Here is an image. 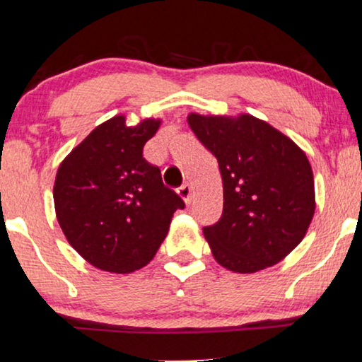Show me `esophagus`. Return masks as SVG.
Here are the masks:
<instances>
[{"instance_id":"obj_1","label":"esophagus","mask_w":362,"mask_h":362,"mask_svg":"<svg viewBox=\"0 0 362 362\" xmlns=\"http://www.w3.org/2000/svg\"><path fill=\"white\" fill-rule=\"evenodd\" d=\"M177 194L184 199L187 205H190V202H192V185L190 184H184L182 187H178Z\"/></svg>"}]
</instances>
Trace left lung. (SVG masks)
Returning a JSON list of instances; mask_svg holds the SVG:
<instances>
[{
  "label": "left lung",
  "mask_w": 362,
  "mask_h": 362,
  "mask_svg": "<svg viewBox=\"0 0 362 362\" xmlns=\"http://www.w3.org/2000/svg\"><path fill=\"white\" fill-rule=\"evenodd\" d=\"M189 125L218 162L223 214L204 235L214 258L235 273L281 262L315 215V180L305 152L264 120L190 114Z\"/></svg>",
  "instance_id": "1"
}]
</instances>
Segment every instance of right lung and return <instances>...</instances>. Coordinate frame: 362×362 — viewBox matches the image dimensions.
<instances>
[{
  "instance_id": "obj_1",
  "label": "right lung",
  "mask_w": 362,
  "mask_h": 362,
  "mask_svg": "<svg viewBox=\"0 0 362 362\" xmlns=\"http://www.w3.org/2000/svg\"><path fill=\"white\" fill-rule=\"evenodd\" d=\"M160 127L124 115L98 125L61 162L54 209L67 242L86 262L110 273H132L156 257L184 200L163 185L144 146Z\"/></svg>"
}]
</instances>
